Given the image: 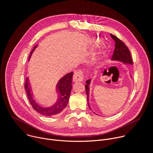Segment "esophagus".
Segmentation results:
<instances>
[{
	"mask_svg": "<svg viewBox=\"0 0 153 153\" xmlns=\"http://www.w3.org/2000/svg\"><path fill=\"white\" fill-rule=\"evenodd\" d=\"M73 79L75 82L76 81H82L84 79V74L83 72L81 70L76 71L74 73Z\"/></svg>",
	"mask_w": 153,
	"mask_h": 153,
	"instance_id": "esophagus-1",
	"label": "esophagus"
}]
</instances>
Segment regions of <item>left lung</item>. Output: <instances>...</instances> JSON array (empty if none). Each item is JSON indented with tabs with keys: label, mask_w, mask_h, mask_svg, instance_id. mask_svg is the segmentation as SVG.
I'll use <instances>...</instances> for the list:
<instances>
[{
	"label": "left lung",
	"mask_w": 153,
	"mask_h": 153,
	"mask_svg": "<svg viewBox=\"0 0 153 153\" xmlns=\"http://www.w3.org/2000/svg\"><path fill=\"white\" fill-rule=\"evenodd\" d=\"M110 36L115 43V49H114L113 56L111 57V59L119 61V62H123L125 64L133 65V59L131 56V53L128 47L126 46V45L123 41L120 40L119 38H117L116 36L113 34H111ZM90 81L91 79H88L87 81H86L85 82L86 85L85 86L86 94L87 97L88 105L90 108V107L89 105V102H88V99H89L88 98L89 97L88 85L90 83Z\"/></svg>",
	"instance_id": "obj_1"
}]
</instances>
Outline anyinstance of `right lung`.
Returning <instances> with one entry per match:
<instances>
[{"mask_svg":"<svg viewBox=\"0 0 153 153\" xmlns=\"http://www.w3.org/2000/svg\"><path fill=\"white\" fill-rule=\"evenodd\" d=\"M36 47L37 46L34 48L32 52L30 53L29 60ZM72 76L73 72H71L64 76L62 78H61L58 81L56 86V91H58V100L54 105L49 107H43L37 104V102L35 101L33 98V94L31 93V88H30L28 78L27 77L25 83V89L26 91L29 102L30 105H32L33 108L40 114L46 116H53L62 113V111L66 107L69 102V99L72 87Z\"/></svg>","mask_w":153,"mask_h":153,"instance_id":"right-lung-1","label":"right lung"}]
</instances>
